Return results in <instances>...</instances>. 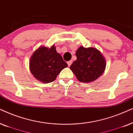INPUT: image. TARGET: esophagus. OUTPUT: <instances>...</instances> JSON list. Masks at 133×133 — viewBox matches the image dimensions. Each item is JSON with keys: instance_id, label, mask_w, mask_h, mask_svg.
Masks as SVG:
<instances>
[{"instance_id": "esophagus-1", "label": "esophagus", "mask_w": 133, "mask_h": 133, "mask_svg": "<svg viewBox=\"0 0 133 133\" xmlns=\"http://www.w3.org/2000/svg\"><path fill=\"white\" fill-rule=\"evenodd\" d=\"M72 62H73V61H72V60H70V61H68V64L69 66H70V65L72 64Z\"/></svg>"}]
</instances>
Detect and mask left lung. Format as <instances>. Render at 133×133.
<instances>
[{
	"label": "left lung",
	"instance_id": "1",
	"mask_svg": "<svg viewBox=\"0 0 133 133\" xmlns=\"http://www.w3.org/2000/svg\"><path fill=\"white\" fill-rule=\"evenodd\" d=\"M77 59L70 69L81 82L89 83L97 79L105 71V58L97 49L81 46L76 52Z\"/></svg>",
	"mask_w": 133,
	"mask_h": 133
}]
</instances>
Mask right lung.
Wrapping results in <instances>:
<instances>
[{"mask_svg":"<svg viewBox=\"0 0 133 133\" xmlns=\"http://www.w3.org/2000/svg\"><path fill=\"white\" fill-rule=\"evenodd\" d=\"M68 67L61 55L53 45L50 49L41 47L35 51L30 61L31 74L39 81L47 83L54 81L63 69Z\"/></svg>","mask_w":133,"mask_h":133,"instance_id":"1","label":"right lung"}]
</instances>
